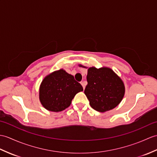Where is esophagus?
I'll return each mask as SVG.
<instances>
[{
    "label": "esophagus",
    "instance_id": "1",
    "mask_svg": "<svg viewBox=\"0 0 157 157\" xmlns=\"http://www.w3.org/2000/svg\"><path fill=\"white\" fill-rule=\"evenodd\" d=\"M81 84L82 85V86H83V88L84 89L85 88V87H86V83L85 82V81H82V82H81Z\"/></svg>",
    "mask_w": 157,
    "mask_h": 157
}]
</instances>
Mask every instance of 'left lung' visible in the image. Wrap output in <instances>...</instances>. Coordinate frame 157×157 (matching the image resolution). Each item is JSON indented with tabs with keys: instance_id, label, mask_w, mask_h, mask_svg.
<instances>
[{
	"instance_id": "left-lung-1",
	"label": "left lung",
	"mask_w": 157,
	"mask_h": 157,
	"mask_svg": "<svg viewBox=\"0 0 157 157\" xmlns=\"http://www.w3.org/2000/svg\"><path fill=\"white\" fill-rule=\"evenodd\" d=\"M84 93L94 110L104 112L114 108L124 95V86L111 69L90 67Z\"/></svg>"
}]
</instances>
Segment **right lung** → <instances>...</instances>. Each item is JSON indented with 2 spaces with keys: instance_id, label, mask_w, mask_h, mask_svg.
Returning a JSON list of instances; mask_svg holds the SVG:
<instances>
[{
  "instance_id": "1",
  "label": "right lung",
  "mask_w": 157,
  "mask_h": 157,
  "mask_svg": "<svg viewBox=\"0 0 157 157\" xmlns=\"http://www.w3.org/2000/svg\"><path fill=\"white\" fill-rule=\"evenodd\" d=\"M83 87L73 75L60 70L44 78L40 86L39 99L47 110L60 112L70 105L75 94Z\"/></svg>"
}]
</instances>
